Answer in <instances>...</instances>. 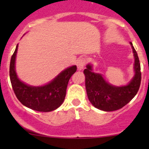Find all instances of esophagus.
Instances as JSON below:
<instances>
[{"mask_svg": "<svg viewBox=\"0 0 149 149\" xmlns=\"http://www.w3.org/2000/svg\"><path fill=\"white\" fill-rule=\"evenodd\" d=\"M85 64H86V59H85V58H83V57L80 58V59L78 60V61H77V64H76L77 66H78V69L79 70V71L83 70Z\"/></svg>", "mask_w": 149, "mask_h": 149, "instance_id": "1", "label": "esophagus"}]
</instances>
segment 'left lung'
<instances>
[{
	"mask_svg": "<svg viewBox=\"0 0 149 149\" xmlns=\"http://www.w3.org/2000/svg\"><path fill=\"white\" fill-rule=\"evenodd\" d=\"M130 44L134 56L135 75L128 85L122 87L110 85L100 73L92 72L90 64L87 65L83 71L88 99L97 109L104 111L118 110L129 103L137 93L141 80V66L137 53L132 43Z\"/></svg>",
	"mask_w": 149,
	"mask_h": 149,
	"instance_id": "left-lung-1",
	"label": "left lung"
}]
</instances>
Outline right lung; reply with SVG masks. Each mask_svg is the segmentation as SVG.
Returning a JSON list of instances; mask_svg holds the SVG:
<instances>
[{"mask_svg":"<svg viewBox=\"0 0 149 149\" xmlns=\"http://www.w3.org/2000/svg\"><path fill=\"white\" fill-rule=\"evenodd\" d=\"M18 45L11 57L10 78L17 98L25 107L41 112L55 110L61 105L66 97L70 78L76 71V66L67 68L48 84L40 87L30 86L22 82L15 71V58Z\"/></svg>","mask_w":149,"mask_h":149,"instance_id":"right-lung-1","label":"right lung"}]
</instances>
